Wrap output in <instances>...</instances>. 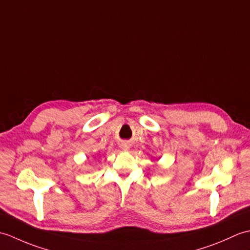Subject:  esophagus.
I'll list each match as a JSON object with an SVG mask.
<instances>
[{"label": "esophagus", "instance_id": "1", "mask_svg": "<svg viewBox=\"0 0 250 250\" xmlns=\"http://www.w3.org/2000/svg\"><path fill=\"white\" fill-rule=\"evenodd\" d=\"M121 148L124 150H129L130 149V144H128V143H122Z\"/></svg>", "mask_w": 250, "mask_h": 250}]
</instances>
